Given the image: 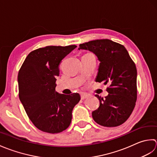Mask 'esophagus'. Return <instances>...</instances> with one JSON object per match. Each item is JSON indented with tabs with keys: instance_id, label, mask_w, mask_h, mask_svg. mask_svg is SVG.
Returning <instances> with one entry per match:
<instances>
[{
	"instance_id": "obj_1",
	"label": "esophagus",
	"mask_w": 157,
	"mask_h": 157,
	"mask_svg": "<svg viewBox=\"0 0 157 157\" xmlns=\"http://www.w3.org/2000/svg\"><path fill=\"white\" fill-rule=\"evenodd\" d=\"M81 100H85V99L88 98V95L87 94L82 93V94H81Z\"/></svg>"
}]
</instances>
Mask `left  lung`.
<instances>
[{
  "label": "left lung",
  "instance_id": "obj_1",
  "mask_svg": "<svg viewBox=\"0 0 157 157\" xmlns=\"http://www.w3.org/2000/svg\"><path fill=\"white\" fill-rule=\"evenodd\" d=\"M78 49L89 50L100 61L96 82L108 84L105 98L98 95L100 106L92 117L101 126L121 125L130 117L137 100V69L135 63L122 44L109 39L80 44Z\"/></svg>",
  "mask_w": 157,
  "mask_h": 157
}]
</instances>
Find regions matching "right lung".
<instances>
[{
  "label": "right lung",
  "instance_id": "add662e5",
  "mask_svg": "<svg viewBox=\"0 0 157 157\" xmlns=\"http://www.w3.org/2000/svg\"><path fill=\"white\" fill-rule=\"evenodd\" d=\"M76 47L47 46L34 50L19 70V98L32 123L42 132L57 133L66 129L73 108L81 100L77 93L56 91L59 63Z\"/></svg>",
  "mask_w": 157,
  "mask_h": 157
}]
</instances>
